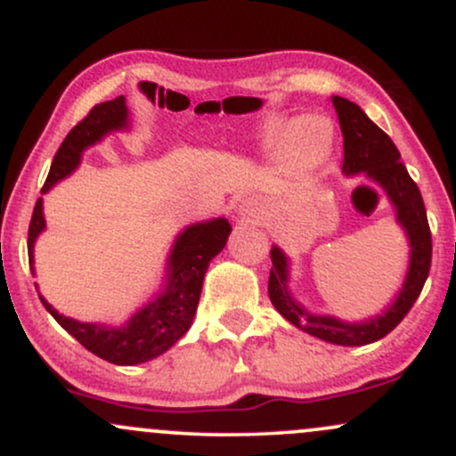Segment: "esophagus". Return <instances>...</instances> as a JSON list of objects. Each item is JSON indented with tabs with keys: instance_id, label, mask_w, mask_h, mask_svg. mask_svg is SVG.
<instances>
[{
	"instance_id": "34e87169",
	"label": "esophagus",
	"mask_w": 456,
	"mask_h": 456,
	"mask_svg": "<svg viewBox=\"0 0 456 456\" xmlns=\"http://www.w3.org/2000/svg\"><path fill=\"white\" fill-rule=\"evenodd\" d=\"M240 212H242V216H248V218L257 216V210H255V206L250 201H244L242 206H240Z\"/></svg>"
}]
</instances>
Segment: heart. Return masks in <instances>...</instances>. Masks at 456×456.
<instances>
[{
    "label": "heart",
    "mask_w": 456,
    "mask_h": 456,
    "mask_svg": "<svg viewBox=\"0 0 456 456\" xmlns=\"http://www.w3.org/2000/svg\"><path fill=\"white\" fill-rule=\"evenodd\" d=\"M270 145L285 156L287 167L294 174H311L328 156L332 145V126L319 115L276 124L272 128Z\"/></svg>",
    "instance_id": "obj_1"
}]
</instances>
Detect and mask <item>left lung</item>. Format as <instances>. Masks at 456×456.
I'll use <instances>...</instances> for the list:
<instances>
[{
  "mask_svg": "<svg viewBox=\"0 0 456 456\" xmlns=\"http://www.w3.org/2000/svg\"><path fill=\"white\" fill-rule=\"evenodd\" d=\"M334 109L338 113V122L343 130V171L347 175L364 171L370 180L388 192L390 201L396 208V218L405 229L411 246L410 272H407L405 285L401 294L396 296L384 315L369 319L364 323H345L334 317L311 315L302 308L287 291V259L281 248H272V268L268 279V296L276 311L296 328L305 330L313 337L334 345H366L384 338L392 332L403 317L410 313L413 302L420 296L422 287L431 270V229H428L425 201L416 182L407 174L405 165L401 162V154L396 145L392 143L388 134L378 124L370 122L366 113L355 102L347 98L334 96Z\"/></svg>",
  "mask_w": 456,
  "mask_h": 456,
  "instance_id": "1",
  "label": "left lung"
}]
</instances>
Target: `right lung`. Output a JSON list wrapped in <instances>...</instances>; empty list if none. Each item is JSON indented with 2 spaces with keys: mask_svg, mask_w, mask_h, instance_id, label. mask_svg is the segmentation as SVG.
I'll use <instances>...</instances> for the list:
<instances>
[{
  "mask_svg": "<svg viewBox=\"0 0 456 456\" xmlns=\"http://www.w3.org/2000/svg\"><path fill=\"white\" fill-rule=\"evenodd\" d=\"M126 124L128 109L124 96L92 107L90 113L61 141L60 150L51 162V171L46 175L43 192L77 169L83 150L101 141L111 130L126 128ZM43 229V199H38L28 232L29 268L34 264V242ZM229 233H232V224L227 218H214L208 223L191 224L177 238L174 253H171L167 291H162L154 302L141 308L124 328H104L96 326V323L75 322V319L60 315L43 296H40V302L68 334H72L83 347L90 349L98 358L113 364H141L145 360L165 354L191 328L192 317L197 313L199 296H201L203 276H206L210 261L227 244Z\"/></svg>",
  "mask_w": 456,
  "mask_h": 456,
  "instance_id": "1",
  "label": "right lung"
}]
</instances>
